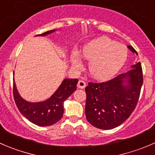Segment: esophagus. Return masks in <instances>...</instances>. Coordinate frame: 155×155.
I'll use <instances>...</instances> for the list:
<instances>
[{
	"label": "esophagus",
	"instance_id": "esophagus-1",
	"mask_svg": "<svg viewBox=\"0 0 155 155\" xmlns=\"http://www.w3.org/2000/svg\"><path fill=\"white\" fill-rule=\"evenodd\" d=\"M78 88H80V89L85 88V87H86V82L84 81H83V80H81V81H78Z\"/></svg>",
	"mask_w": 155,
	"mask_h": 155
}]
</instances>
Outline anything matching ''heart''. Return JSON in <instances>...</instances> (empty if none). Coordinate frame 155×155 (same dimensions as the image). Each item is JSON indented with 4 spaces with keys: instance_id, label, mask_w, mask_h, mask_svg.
I'll list each match as a JSON object with an SVG mask.
<instances>
[{
    "instance_id": "1",
    "label": "heart",
    "mask_w": 155,
    "mask_h": 155,
    "mask_svg": "<svg viewBox=\"0 0 155 155\" xmlns=\"http://www.w3.org/2000/svg\"><path fill=\"white\" fill-rule=\"evenodd\" d=\"M81 56L90 60L88 70L90 75L99 81H106L117 74L126 64L128 58L127 48L107 37L93 40L82 47ZM71 62L74 67L81 65L78 56H71Z\"/></svg>"
}]
</instances>
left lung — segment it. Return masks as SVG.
<instances>
[{"label": "left lung", "mask_w": 155, "mask_h": 155, "mask_svg": "<svg viewBox=\"0 0 155 155\" xmlns=\"http://www.w3.org/2000/svg\"><path fill=\"white\" fill-rule=\"evenodd\" d=\"M133 53L137 52L131 46ZM132 69L104 83H91L85 88L87 120L95 127L111 130L123 124L134 111L143 84L140 62Z\"/></svg>", "instance_id": "1"}]
</instances>
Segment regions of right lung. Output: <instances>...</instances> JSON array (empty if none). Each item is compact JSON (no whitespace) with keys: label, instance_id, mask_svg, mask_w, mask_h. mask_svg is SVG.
<instances>
[{"label":"right lung","instance_id":"1","mask_svg":"<svg viewBox=\"0 0 155 155\" xmlns=\"http://www.w3.org/2000/svg\"><path fill=\"white\" fill-rule=\"evenodd\" d=\"M56 29L36 36H47ZM14 75V71H13ZM78 79L65 78L57 90L47 100L38 102L26 101L19 95L13 79V96L19 111L31 123L41 127L51 126L59 121L64 113L63 103L77 88Z\"/></svg>","mask_w":155,"mask_h":155}]
</instances>
